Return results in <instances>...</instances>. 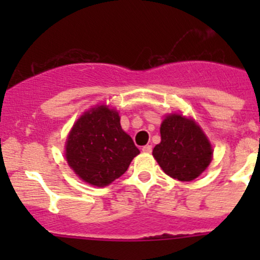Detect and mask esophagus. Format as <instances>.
<instances>
[{"instance_id": "1", "label": "esophagus", "mask_w": 260, "mask_h": 260, "mask_svg": "<svg viewBox=\"0 0 260 260\" xmlns=\"http://www.w3.org/2000/svg\"><path fill=\"white\" fill-rule=\"evenodd\" d=\"M142 151L145 152V153H151L152 152V146L151 145H146L142 147Z\"/></svg>"}]
</instances>
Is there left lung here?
<instances>
[{"label": "left lung", "mask_w": 260, "mask_h": 260, "mask_svg": "<svg viewBox=\"0 0 260 260\" xmlns=\"http://www.w3.org/2000/svg\"><path fill=\"white\" fill-rule=\"evenodd\" d=\"M161 143L153 148L159 167L172 179L191 181L205 171L212 149L193 120L171 114L161 124Z\"/></svg>", "instance_id": "left-lung-1"}]
</instances>
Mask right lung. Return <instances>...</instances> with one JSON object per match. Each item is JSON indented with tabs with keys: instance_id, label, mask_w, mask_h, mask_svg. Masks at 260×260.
Listing matches in <instances>:
<instances>
[{
	"instance_id": "add662e5",
	"label": "right lung",
	"mask_w": 260,
	"mask_h": 260,
	"mask_svg": "<svg viewBox=\"0 0 260 260\" xmlns=\"http://www.w3.org/2000/svg\"><path fill=\"white\" fill-rule=\"evenodd\" d=\"M119 120L117 112L101 106L81 115L68 137V164L90 185H109L140 153Z\"/></svg>"
}]
</instances>
